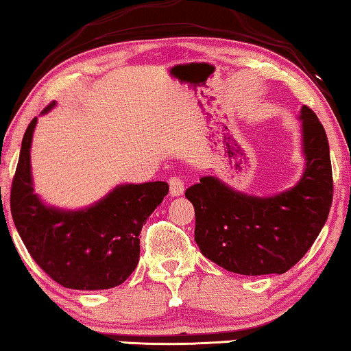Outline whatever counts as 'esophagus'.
Returning <instances> with one entry per match:
<instances>
[{
  "label": "esophagus",
  "instance_id": "1",
  "mask_svg": "<svg viewBox=\"0 0 351 351\" xmlns=\"http://www.w3.org/2000/svg\"><path fill=\"white\" fill-rule=\"evenodd\" d=\"M168 183H170V194L173 197H178L184 193V181L178 176H171Z\"/></svg>",
  "mask_w": 351,
  "mask_h": 351
}]
</instances>
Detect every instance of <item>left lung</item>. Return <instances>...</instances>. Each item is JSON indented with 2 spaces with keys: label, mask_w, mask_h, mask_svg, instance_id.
<instances>
[{
  "label": "left lung",
  "mask_w": 351,
  "mask_h": 351,
  "mask_svg": "<svg viewBox=\"0 0 351 351\" xmlns=\"http://www.w3.org/2000/svg\"><path fill=\"white\" fill-rule=\"evenodd\" d=\"M298 118L304 170L295 186L252 196L208 175L186 189L196 212L199 250L228 272L285 274L313 246L329 217L332 167L326 131L308 106H301Z\"/></svg>",
  "instance_id": "obj_1"
}]
</instances>
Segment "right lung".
<instances>
[{
  "label": "right lung",
  "instance_id": "obj_1",
  "mask_svg": "<svg viewBox=\"0 0 351 351\" xmlns=\"http://www.w3.org/2000/svg\"><path fill=\"white\" fill-rule=\"evenodd\" d=\"M35 126L37 118L22 137L12 180L11 214L19 237L35 263L60 285L73 290L121 285L137 267L139 233L168 194V184H118L100 201L76 210L48 206L34 191L30 147Z\"/></svg>",
  "mask_w": 351,
  "mask_h": 351
}]
</instances>
